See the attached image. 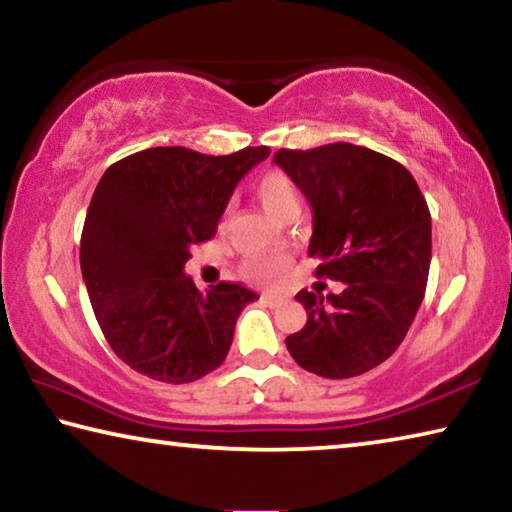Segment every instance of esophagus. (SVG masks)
Instances as JSON below:
<instances>
[{
  "mask_svg": "<svg viewBox=\"0 0 512 512\" xmlns=\"http://www.w3.org/2000/svg\"><path fill=\"white\" fill-rule=\"evenodd\" d=\"M262 302H266L268 307H280L282 302H287V298L280 296V293H273V291H266L262 293Z\"/></svg>",
  "mask_w": 512,
  "mask_h": 512,
  "instance_id": "obj_1",
  "label": "esophagus"
}]
</instances>
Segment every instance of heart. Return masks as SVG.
<instances>
[{
	"label": "heart",
	"mask_w": 512,
	"mask_h": 512,
	"mask_svg": "<svg viewBox=\"0 0 512 512\" xmlns=\"http://www.w3.org/2000/svg\"><path fill=\"white\" fill-rule=\"evenodd\" d=\"M255 196L275 219H282L289 212H300L298 187L284 171H266L264 176H259L255 183ZM284 266L287 262L282 257L253 259L246 264V275L255 277V280H273L284 271Z\"/></svg>",
	"instance_id": "1"
}]
</instances>
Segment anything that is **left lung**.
Here are the masks:
<instances>
[{
  "label": "left lung",
  "mask_w": 512,
  "mask_h": 512,
  "mask_svg": "<svg viewBox=\"0 0 512 512\" xmlns=\"http://www.w3.org/2000/svg\"><path fill=\"white\" fill-rule=\"evenodd\" d=\"M273 162L314 212L309 257L341 293L302 289L307 323L287 336L300 368L327 379L363 375L400 348L422 305L431 264V214L400 162L336 142L280 149Z\"/></svg>",
  "instance_id": "left-lung-1"
}]
</instances>
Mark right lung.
Segmentation results:
<instances>
[{
	"instance_id": "1",
	"label": "right lung",
	"mask_w": 512,
	"mask_h": 512,
	"mask_svg": "<svg viewBox=\"0 0 512 512\" xmlns=\"http://www.w3.org/2000/svg\"><path fill=\"white\" fill-rule=\"evenodd\" d=\"M268 153L155 146L101 176L83 225L81 271L103 336L133 370L189 384L228 357L239 314L259 296L232 282L198 291L185 264L216 232L239 180Z\"/></svg>"
}]
</instances>
